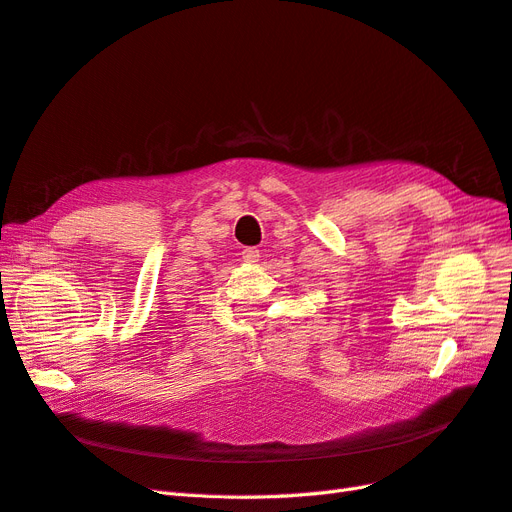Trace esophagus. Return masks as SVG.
<instances>
[{
	"label": "esophagus",
	"mask_w": 512,
	"mask_h": 512,
	"mask_svg": "<svg viewBox=\"0 0 512 512\" xmlns=\"http://www.w3.org/2000/svg\"><path fill=\"white\" fill-rule=\"evenodd\" d=\"M241 256H243V262H247V265H256V262L260 260V250H256V247H245Z\"/></svg>",
	"instance_id": "34e87169"
}]
</instances>
